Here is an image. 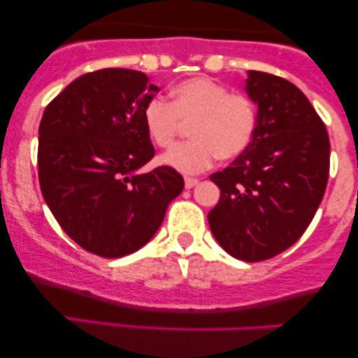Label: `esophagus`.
Listing matches in <instances>:
<instances>
[{"label": "esophagus", "instance_id": "esophagus-1", "mask_svg": "<svg viewBox=\"0 0 358 358\" xmlns=\"http://www.w3.org/2000/svg\"><path fill=\"white\" fill-rule=\"evenodd\" d=\"M195 185H199V180L196 178H190V176L185 178V188H187V190H190V188L195 187Z\"/></svg>", "mask_w": 358, "mask_h": 358}]
</instances>
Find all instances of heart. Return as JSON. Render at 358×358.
<instances>
[{"label":"heart","mask_w":358,"mask_h":358,"mask_svg":"<svg viewBox=\"0 0 358 358\" xmlns=\"http://www.w3.org/2000/svg\"><path fill=\"white\" fill-rule=\"evenodd\" d=\"M151 141L159 148L173 145L183 124H190L192 141L162 156V163L183 175H195L213 165L219 156L231 162L248 150L256 133V106L248 96L229 94L225 85L195 77L171 90V104L153 99L143 110Z\"/></svg>","instance_id":"obj_1"}]
</instances>
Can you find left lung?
Returning a JSON list of instances; mask_svg holds the SVG:
<instances>
[{
  "instance_id": "left-lung-1",
  "label": "left lung",
  "mask_w": 358,
  "mask_h": 358,
  "mask_svg": "<svg viewBox=\"0 0 358 358\" xmlns=\"http://www.w3.org/2000/svg\"><path fill=\"white\" fill-rule=\"evenodd\" d=\"M244 90L257 106L256 133L231 166L210 175L220 200L208 225L225 252L257 262L291 248L313 220L328 182L330 141L289 80L249 71Z\"/></svg>"
}]
</instances>
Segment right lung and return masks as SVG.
I'll return each mask as SVG.
<instances>
[{"label":"right lung","mask_w":358,"mask_h":358,"mask_svg":"<svg viewBox=\"0 0 358 358\" xmlns=\"http://www.w3.org/2000/svg\"><path fill=\"white\" fill-rule=\"evenodd\" d=\"M156 92L146 73L104 69L71 82L40 121L45 202L72 241L101 257L148 244L183 190L168 166L139 173L155 155L143 110Z\"/></svg>","instance_id":"1"}]
</instances>
